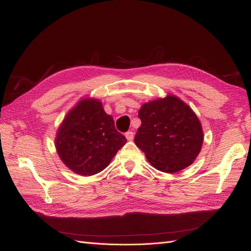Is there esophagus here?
Instances as JSON below:
<instances>
[{
	"instance_id": "esophagus-1",
	"label": "esophagus",
	"mask_w": 251,
	"mask_h": 251,
	"mask_svg": "<svg viewBox=\"0 0 251 251\" xmlns=\"http://www.w3.org/2000/svg\"><path fill=\"white\" fill-rule=\"evenodd\" d=\"M126 137L128 141H132L134 139V133L132 131H128L126 133Z\"/></svg>"
}]
</instances>
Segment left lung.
Segmentation results:
<instances>
[{
    "instance_id": "1",
    "label": "left lung",
    "mask_w": 251,
    "mask_h": 251,
    "mask_svg": "<svg viewBox=\"0 0 251 251\" xmlns=\"http://www.w3.org/2000/svg\"><path fill=\"white\" fill-rule=\"evenodd\" d=\"M141 126L134 141L157 170L176 173L191 165L203 143L200 120L177 96L144 103L138 112Z\"/></svg>"
}]
</instances>
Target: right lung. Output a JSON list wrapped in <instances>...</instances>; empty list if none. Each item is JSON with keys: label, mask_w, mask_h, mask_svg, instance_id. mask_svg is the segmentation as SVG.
<instances>
[{"label": "right lung", "mask_w": 251, "mask_h": 251, "mask_svg": "<svg viewBox=\"0 0 251 251\" xmlns=\"http://www.w3.org/2000/svg\"><path fill=\"white\" fill-rule=\"evenodd\" d=\"M126 142L101 102L85 98L67 114L58 127L55 148L71 171L92 176L107 168Z\"/></svg>", "instance_id": "obj_1"}]
</instances>
